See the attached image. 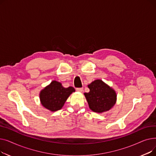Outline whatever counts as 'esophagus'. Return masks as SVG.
<instances>
[{"mask_svg": "<svg viewBox=\"0 0 156 156\" xmlns=\"http://www.w3.org/2000/svg\"><path fill=\"white\" fill-rule=\"evenodd\" d=\"M76 90L77 92H83V88H76Z\"/></svg>", "mask_w": 156, "mask_h": 156, "instance_id": "1", "label": "esophagus"}]
</instances>
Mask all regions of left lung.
Instances as JSON below:
<instances>
[{
    "mask_svg": "<svg viewBox=\"0 0 156 156\" xmlns=\"http://www.w3.org/2000/svg\"><path fill=\"white\" fill-rule=\"evenodd\" d=\"M88 93L84 95L89 108L95 112H104L110 110L116 102V93L101 80H96L88 85Z\"/></svg>",
    "mask_w": 156,
    "mask_h": 156,
    "instance_id": "8db88e82",
    "label": "left lung"
}]
</instances>
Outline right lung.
<instances>
[{"instance_id": "obj_1", "label": "right lung", "mask_w": 156, "mask_h": 156, "mask_svg": "<svg viewBox=\"0 0 156 156\" xmlns=\"http://www.w3.org/2000/svg\"><path fill=\"white\" fill-rule=\"evenodd\" d=\"M75 91L72 87L64 88L60 82L52 81L41 90L40 99L41 104L48 110L54 112L61 109L69 96Z\"/></svg>"}]
</instances>
